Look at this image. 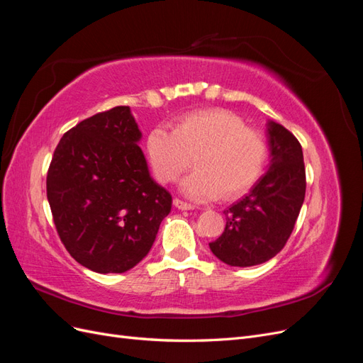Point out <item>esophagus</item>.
<instances>
[{
    "label": "esophagus",
    "instance_id": "obj_1",
    "mask_svg": "<svg viewBox=\"0 0 363 363\" xmlns=\"http://www.w3.org/2000/svg\"><path fill=\"white\" fill-rule=\"evenodd\" d=\"M174 206L177 207L179 211H192V208H194V206H192V204L186 203V201H183V200H179V199H175V200H174Z\"/></svg>",
    "mask_w": 363,
    "mask_h": 363
}]
</instances>
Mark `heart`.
<instances>
[{
	"mask_svg": "<svg viewBox=\"0 0 363 363\" xmlns=\"http://www.w3.org/2000/svg\"><path fill=\"white\" fill-rule=\"evenodd\" d=\"M268 155L265 136L224 108L188 113L174 130L157 127L147 138V156L162 183L177 180L196 157L199 169L180 184L182 192L194 201L245 194L262 177Z\"/></svg>",
	"mask_w": 363,
	"mask_h": 363,
	"instance_id": "heart-1",
	"label": "heart"
}]
</instances>
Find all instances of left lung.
Instances as JSON below:
<instances>
[{
	"mask_svg": "<svg viewBox=\"0 0 363 363\" xmlns=\"http://www.w3.org/2000/svg\"><path fill=\"white\" fill-rule=\"evenodd\" d=\"M271 162L250 194L230 206L223 235L208 244L230 267H255L286 245L306 195V169L300 142L283 125L269 121Z\"/></svg>",
	"mask_w": 363,
	"mask_h": 363,
	"instance_id": "1",
	"label": "left lung"
}]
</instances>
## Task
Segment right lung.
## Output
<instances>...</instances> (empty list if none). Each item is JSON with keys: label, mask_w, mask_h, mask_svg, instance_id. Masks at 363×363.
Segmentation results:
<instances>
[{"label": "right lung", "mask_w": 363, "mask_h": 363, "mask_svg": "<svg viewBox=\"0 0 363 363\" xmlns=\"http://www.w3.org/2000/svg\"><path fill=\"white\" fill-rule=\"evenodd\" d=\"M128 106L87 118L54 150L47 196L69 255L100 274L125 272L144 259L172 196L151 179Z\"/></svg>", "instance_id": "add662e5"}]
</instances>
